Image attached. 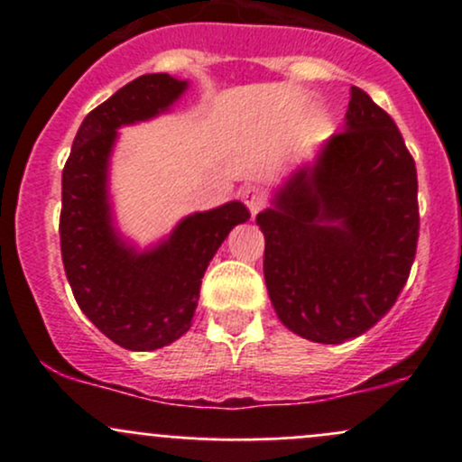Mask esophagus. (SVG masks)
Masks as SVG:
<instances>
[{
  "label": "esophagus",
  "mask_w": 462,
  "mask_h": 462,
  "mask_svg": "<svg viewBox=\"0 0 462 462\" xmlns=\"http://www.w3.org/2000/svg\"><path fill=\"white\" fill-rule=\"evenodd\" d=\"M241 199H244V203L248 205V209H250V214H253V217H257V212L261 208H263V203H265L263 194H261V189L254 188V185H248V188L241 192Z\"/></svg>",
  "instance_id": "obj_1"
}]
</instances>
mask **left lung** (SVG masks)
Wrapping results in <instances>:
<instances>
[{"label": "left lung", "instance_id": "1", "mask_svg": "<svg viewBox=\"0 0 462 462\" xmlns=\"http://www.w3.org/2000/svg\"><path fill=\"white\" fill-rule=\"evenodd\" d=\"M279 321L342 344L384 318L418 244L416 162L386 111L351 87L344 132L297 165L257 214Z\"/></svg>", "mask_w": 462, "mask_h": 462}]
</instances>
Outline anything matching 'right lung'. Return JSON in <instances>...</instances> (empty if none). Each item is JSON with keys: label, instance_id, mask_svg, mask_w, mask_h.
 Here are the masks:
<instances>
[{"label": "right lung", "instance_id": "right-lung-1", "mask_svg": "<svg viewBox=\"0 0 462 462\" xmlns=\"http://www.w3.org/2000/svg\"><path fill=\"white\" fill-rule=\"evenodd\" d=\"M188 88L170 73L118 88L82 120L62 171L60 245L73 297L97 330L129 351H156L188 333L209 261L250 218L241 201L223 203L188 214L147 248L116 226L109 167L118 129L167 114Z\"/></svg>", "mask_w": 462, "mask_h": 462}]
</instances>
